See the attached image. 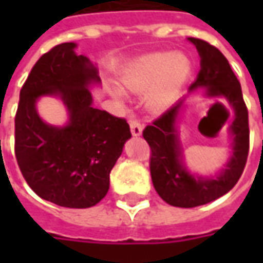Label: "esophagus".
<instances>
[{
	"instance_id": "34e87169",
	"label": "esophagus",
	"mask_w": 263,
	"mask_h": 263,
	"mask_svg": "<svg viewBox=\"0 0 263 263\" xmlns=\"http://www.w3.org/2000/svg\"><path fill=\"white\" fill-rule=\"evenodd\" d=\"M129 125H131V132L134 137H139L141 134H142L143 126L142 124L139 122L138 120H131L129 121Z\"/></svg>"
}]
</instances>
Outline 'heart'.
I'll list each match as a JSON object with an SVG mask.
<instances>
[{
	"label": "heart",
	"mask_w": 263,
	"mask_h": 263,
	"mask_svg": "<svg viewBox=\"0 0 263 263\" xmlns=\"http://www.w3.org/2000/svg\"><path fill=\"white\" fill-rule=\"evenodd\" d=\"M190 73V62L180 53L155 52L143 56L122 76V86L128 91L145 92L143 103L154 112H162L171 107L182 90ZM117 100L125 94L120 87H111Z\"/></svg>",
	"instance_id": "obj_1"
}]
</instances>
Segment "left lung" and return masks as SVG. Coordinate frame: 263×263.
<instances>
[{
	"instance_id": "left-lung-1",
	"label": "left lung",
	"mask_w": 263,
	"mask_h": 263,
	"mask_svg": "<svg viewBox=\"0 0 263 263\" xmlns=\"http://www.w3.org/2000/svg\"><path fill=\"white\" fill-rule=\"evenodd\" d=\"M200 54V71L190 91L205 88V96L224 98L234 111L231 156L214 176H198L183 162V146L177 132V120L183 101L175 104L143 129V138L151 146V176L155 190L166 203L192 209L203 205L231 190L242 175L249 151L248 109L243 103L241 84L220 50L205 41L189 37Z\"/></svg>"
}]
</instances>
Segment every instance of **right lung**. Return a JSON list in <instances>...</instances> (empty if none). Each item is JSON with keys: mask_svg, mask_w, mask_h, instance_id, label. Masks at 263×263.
Returning a JSON list of instances; mask_svg holds the SVG:
<instances>
[{"mask_svg": "<svg viewBox=\"0 0 263 263\" xmlns=\"http://www.w3.org/2000/svg\"><path fill=\"white\" fill-rule=\"evenodd\" d=\"M76 48L73 42L60 43L32 67L15 115V156L39 197L62 207L88 209L105 197L109 172L131 131L124 118L92 107L90 87L101 79ZM45 95L65 104L66 126H50L39 117L36 103Z\"/></svg>", "mask_w": 263, "mask_h": 263, "instance_id": "add662e5", "label": "right lung"}]
</instances>
